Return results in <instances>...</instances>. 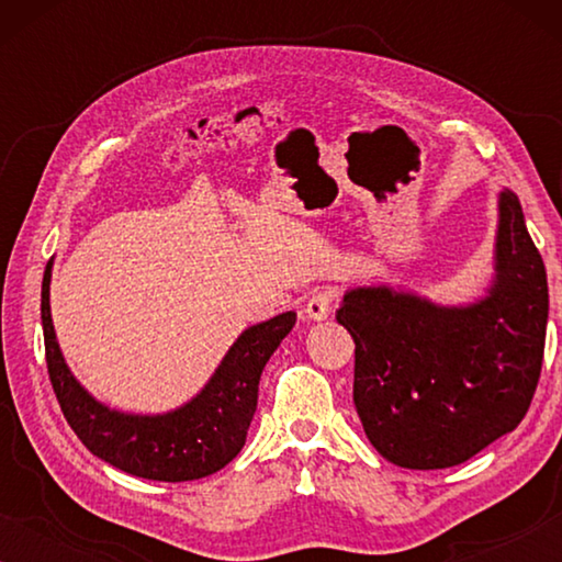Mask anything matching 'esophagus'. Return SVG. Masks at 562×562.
<instances>
[{
	"mask_svg": "<svg viewBox=\"0 0 562 562\" xmlns=\"http://www.w3.org/2000/svg\"><path fill=\"white\" fill-rule=\"evenodd\" d=\"M329 312H333V294L329 291H317V294H312L306 299L304 304V314L314 322H322L329 317Z\"/></svg>",
	"mask_w": 562,
	"mask_h": 562,
	"instance_id": "34e87169",
	"label": "esophagus"
}]
</instances>
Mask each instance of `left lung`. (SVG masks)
Segmentation results:
<instances>
[{"mask_svg": "<svg viewBox=\"0 0 562 562\" xmlns=\"http://www.w3.org/2000/svg\"><path fill=\"white\" fill-rule=\"evenodd\" d=\"M494 276L473 302L389 283L348 289L337 322L356 340L352 402L389 463H465L525 419L540 379L548 273L514 191L496 199Z\"/></svg>", "mask_w": 562, "mask_h": 562, "instance_id": "8db88e82", "label": "left lung"}]
</instances>
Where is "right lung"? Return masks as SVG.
Instances as JSON below:
<instances>
[{
	"label": "right lung",
	"mask_w": 562,
	"mask_h": 562,
	"mask_svg": "<svg viewBox=\"0 0 562 562\" xmlns=\"http://www.w3.org/2000/svg\"><path fill=\"white\" fill-rule=\"evenodd\" d=\"M50 276L53 258L45 266L41 294L45 360L60 409L79 440L104 463L148 481H196L225 468L243 450L260 373L296 325V312L243 329L202 391L176 409L120 412L91 396L68 368L50 317Z\"/></svg>",
	"instance_id": "add662e5"
}]
</instances>
